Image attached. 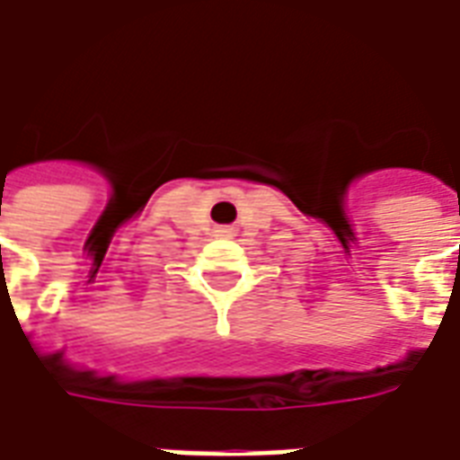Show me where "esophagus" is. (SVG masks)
Segmentation results:
<instances>
[{
	"label": "esophagus",
	"mask_w": 460,
	"mask_h": 460,
	"mask_svg": "<svg viewBox=\"0 0 460 460\" xmlns=\"http://www.w3.org/2000/svg\"><path fill=\"white\" fill-rule=\"evenodd\" d=\"M217 234H219V236H231L234 229H229V226H221V229H217Z\"/></svg>",
	"instance_id": "1"
}]
</instances>
